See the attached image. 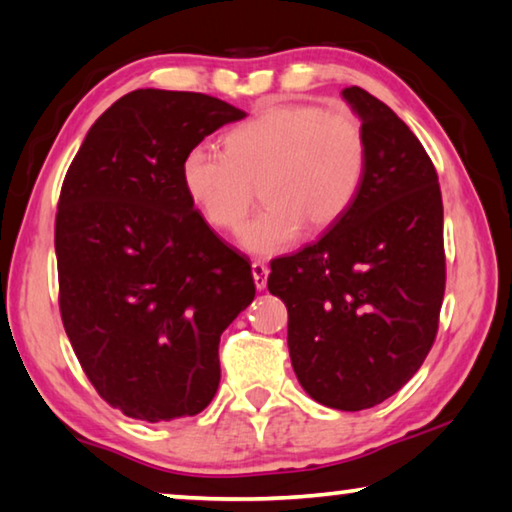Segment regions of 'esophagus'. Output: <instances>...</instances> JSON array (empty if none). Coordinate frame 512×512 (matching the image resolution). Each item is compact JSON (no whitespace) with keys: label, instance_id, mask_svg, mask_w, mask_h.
<instances>
[{"label":"esophagus","instance_id":"esophagus-1","mask_svg":"<svg viewBox=\"0 0 512 512\" xmlns=\"http://www.w3.org/2000/svg\"><path fill=\"white\" fill-rule=\"evenodd\" d=\"M253 280H255V287L262 291L266 289V282H268V266L262 262H253Z\"/></svg>","mask_w":512,"mask_h":512}]
</instances>
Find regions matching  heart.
Returning a JSON list of instances; mask_svg holds the SVG:
<instances>
[{"label":"heart","mask_w":512,"mask_h":512,"mask_svg":"<svg viewBox=\"0 0 512 512\" xmlns=\"http://www.w3.org/2000/svg\"><path fill=\"white\" fill-rule=\"evenodd\" d=\"M225 146H192L180 169L183 187L216 230H237L262 187L268 205L239 232L241 248L257 257L289 250L307 223L332 228L366 180V131L350 110L271 106L230 131Z\"/></svg>","instance_id":"1"}]
</instances>
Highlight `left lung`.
Wrapping results in <instances>:
<instances>
[{
    "mask_svg": "<svg viewBox=\"0 0 512 512\" xmlns=\"http://www.w3.org/2000/svg\"><path fill=\"white\" fill-rule=\"evenodd\" d=\"M368 142L366 180L316 244L271 264L268 291L289 311L300 386L339 411L381 404L436 339L445 296L443 196L411 128L366 90H343Z\"/></svg>",
    "mask_w": 512,
    "mask_h": 512,
    "instance_id": "1",
    "label": "left lung"
}]
</instances>
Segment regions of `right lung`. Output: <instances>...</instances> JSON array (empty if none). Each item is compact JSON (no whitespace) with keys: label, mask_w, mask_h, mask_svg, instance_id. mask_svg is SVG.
Returning a JSON list of instances; mask_svg holds the SVG:
<instances>
[{"label":"right lung","mask_w":512,"mask_h":512,"mask_svg":"<svg viewBox=\"0 0 512 512\" xmlns=\"http://www.w3.org/2000/svg\"><path fill=\"white\" fill-rule=\"evenodd\" d=\"M246 112L198 92L135 90L103 112L56 214L60 316L85 375L128 418L201 413L223 329L255 298L250 264L183 187L192 146Z\"/></svg>","instance_id":"obj_1"}]
</instances>
